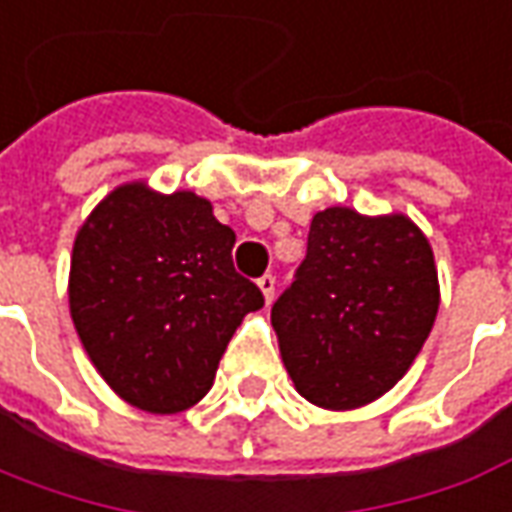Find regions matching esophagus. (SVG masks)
<instances>
[{"label": "esophagus", "instance_id": "obj_1", "mask_svg": "<svg viewBox=\"0 0 512 512\" xmlns=\"http://www.w3.org/2000/svg\"><path fill=\"white\" fill-rule=\"evenodd\" d=\"M259 290H262L264 301L273 303V298H276V276H270V273H264V276L259 278Z\"/></svg>", "mask_w": 512, "mask_h": 512}]
</instances>
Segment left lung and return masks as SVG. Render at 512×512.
Instances as JSON below:
<instances>
[{
  "mask_svg": "<svg viewBox=\"0 0 512 512\" xmlns=\"http://www.w3.org/2000/svg\"><path fill=\"white\" fill-rule=\"evenodd\" d=\"M438 306L435 256L410 217L334 206L312 217L270 320L295 390L323 410H357L410 370Z\"/></svg>",
  "mask_w": 512,
  "mask_h": 512,
  "instance_id": "8db88e82",
  "label": "left lung"
}]
</instances>
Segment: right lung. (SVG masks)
I'll use <instances>...</instances> for the list:
<instances>
[{
  "label": "right lung",
  "mask_w": 512,
  "mask_h": 512,
  "mask_svg": "<svg viewBox=\"0 0 512 512\" xmlns=\"http://www.w3.org/2000/svg\"><path fill=\"white\" fill-rule=\"evenodd\" d=\"M236 234L206 197L116 186L74 236L69 309L116 396L153 415L189 410L262 290L234 270Z\"/></svg>",
  "instance_id": "add662e5"
}]
</instances>
